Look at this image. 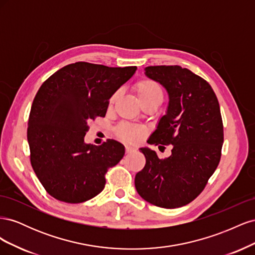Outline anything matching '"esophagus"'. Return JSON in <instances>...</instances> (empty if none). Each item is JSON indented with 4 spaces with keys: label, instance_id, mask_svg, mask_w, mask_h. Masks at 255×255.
Returning a JSON list of instances; mask_svg holds the SVG:
<instances>
[{
    "label": "esophagus",
    "instance_id": "1",
    "mask_svg": "<svg viewBox=\"0 0 255 255\" xmlns=\"http://www.w3.org/2000/svg\"><path fill=\"white\" fill-rule=\"evenodd\" d=\"M134 151H135V149L133 148V146H129V145H127V146H126V152H127L128 154L132 153V152H134Z\"/></svg>",
    "mask_w": 255,
    "mask_h": 255
}]
</instances>
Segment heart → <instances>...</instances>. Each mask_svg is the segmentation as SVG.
I'll use <instances>...</instances> for the list:
<instances>
[{
	"instance_id": "b5f03b06",
	"label": "heart",
	"mask_w": 255,
	"mask_h": 255,
	"mask_svg": "<svg viewBox=\"0 0 255 255\" xmlns=\"http://www.w3.org/2000/svg\"><path fill=\"white\" fill-rule=\"evenodd\" d=\"M133 89L138 100H139L142 105L151 102H156L159 104L163 102V88H161V86L157 82L151 79H141L136 82L134 84ZM119 96L120 91H116L110 99V106H112L116 101H117ZM116 133H117V136L120 139L132 143L139 142L144 136V130L141 127L130 125V123H122V125H120L117 128Z\"/></svg>"
}]
</instances>
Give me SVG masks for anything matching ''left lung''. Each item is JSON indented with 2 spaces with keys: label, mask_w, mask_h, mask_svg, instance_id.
Masks as SVG:
<instances>
[{
  "label": "left lung",
  "mask_w": 255,
  "mask_h": 255,
  "mask_svg": "<svg viewBox=\"0 0 255 255\" xmlns=\"http://www.w3.org/2000/svg\"><path fill=\"white\" fill-rule=\"evenodd\" d=\"M144 74L167 90L166 115L148 143L172 144L171 155L159 158L140 148L145 165L135 176V187L146 202L164 208L188 204L204 189L217 168L223 143L220 107L211 85L180 66L145 67Z\"/></svg>",
  "instance_id": "obj_1"
}]
</instances>
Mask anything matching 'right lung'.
I'll use <instances>...</instances> for the list:
<instances>
[{"label":"right lung","mask_w":255,"mask_h":255,"mask_svg":"<svg viewBox=\"0 0 255 255\" xmlns=\"http://www.w3.org/2000/svg\"><path fill=\"white\" fill-rule=\"evenodd\" d=\"M136 70L79 61L41 85L29 113L27 141L30 164L53 198L82 203L104 189L107 169L121 160L125 145L113 139L85 143L87 121L105 117L111 97Z\"/></svg>","instance_id":"1"}]
</instances>
